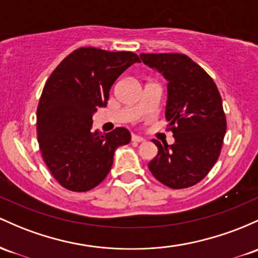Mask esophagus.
<instances>
[{"label":"esophagus","mask_w":258,"mask_h":258,"mask_svg":"<svg viewBox=\"0 0 258 258\" xmlns=\"http://www.w3.org/2000/svg\"><path fill=\"white\" fill-rule=\"evenodd\" d=\"M132 141H134V142H138V143H141V142H144V138L143 137H141V136H137V135H132Z\"/></svg>","instance_id":"obj_1"}]
</instances>
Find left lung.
Returning <instances> with one entry per match:
<instances>
[{
  "instance_id": "obj_1",
  "label": "left lung",
  "mask_w": 258,
  "mask_h": 258,
  "mask_svg": "<svg viewBox=\"0 0 258 258\" xmlns=\"http://www.w3.org/2000/svg\"><path fill=\"white\" fill-rule=\"evenodd\" d=\"M143 63L168 81L165 117L175 143L153 140L158 154L148 164L153 176L170 188L196 185L222 151L226 118L211 76L182 53H141Z\"/></svg>"
}]
</instances>
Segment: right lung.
I'll return each instance as SVG.
<instances>
[{"label": "right lung", "mask_w": 258, "mask_h": 258, "mask_svg": "<svg viewBox=\"0 0 258 258\" xmlns=\"http://www.w3.org/2000/svg\"><path fill=\"white\" fill-rule=\"evenodd\" d=\"M135 52L79 47L51 73L36 111L38 142L45 164L62 187L73 192L94 188L112 166L116 148L131 134L117 127L109 134L92 131L93 114L105 107L110 89L130 66Z\"/></svg>", "instance_id": "right-lung-1"}]
</instances>
